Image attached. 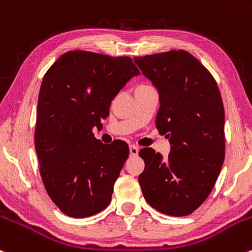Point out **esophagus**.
I'll use <instances>...</instances> for the list:
<instances>
[{"label": "esophagus", "mask_w": 252, "mask_h": 252, "mask_svg": "<svg viewBox=\"0 0 252 252\" xmlns=\"http://www.w3.org/2000/svg\"><path fill=\"white\" fill-rule=\"evenodd\" d=\"M129 151H130L131 156L139 155V147H136L135 145H130V146H129Z\"/></svg>", "instance_id": "esophagus-1"}]
</instances>
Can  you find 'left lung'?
I'll list each match as a JSON object with an SVG mask.
<instances>
[{
    "label": "left lung",
    "instance_id": "obj_1",
    "mask_svg": "<svg viewBox=\"0 0 252 252\" xmlns=\"http://www.w3.org/2000/svg\"><path fill=\"white\" fill-rule=\"evenodd\" d=\"M159 94L156 126L169 137L168 158L153 148L139 152V182L146 202L159 213L187 216L215 185L224 160V110L215 78L186 50L134 58Z\"/></svg>",
    "mask_w": 252,
    "mask_h": 252
}]
</instances>
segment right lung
Here are the masks:
<instances>
[{"instance_id": "add662e5", "label": "right lung", "mask_w": 252, "mask_h": 252, "mask_svg": "<svg viewBox=\"0 0 252 252\" xmlns=\"http://www.w3.org/2000/svg\"><path fill=\"white\" fill-rule=\"evenodd\" d=\"M137 75L129 57L84 50L63 54L44 75L35 148L47 193L65 215L83 219L110 204L129 147L122 140L102 144L93 128H102L111 101Z\"/></svg>"}]
</instances>
